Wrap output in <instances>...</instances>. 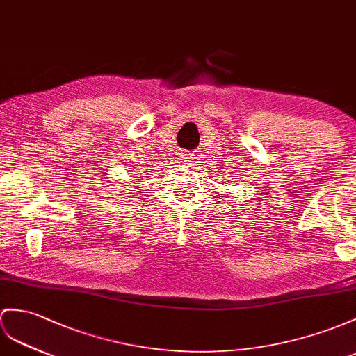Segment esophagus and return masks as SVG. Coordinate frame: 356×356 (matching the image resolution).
<instances>
[{"instance_id":"34e87169","label":"esophagus","mask_w":356,"mask_h":356,"mask_svg":"<svg viewBox=\"0 0 356 356\" xmlns=\"http://www.w3.org/2000/svg\"><path fill=\"white\" fill-rule=\"evenodd\" d=\"M184 157H186V159H188V155H184Z\"/></svg>"}]
</instances>
